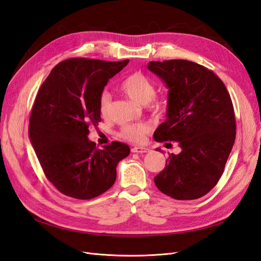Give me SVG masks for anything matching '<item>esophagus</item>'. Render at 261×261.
<instances>
[{"label": "esophagus", "mask_w": 261, "mask_h": 261, "mask_svg": "<svg viewBox=\"0 0 261 261\" xmlns=\"http://www.w3.org/2000/svg\"><path fill=\"white\" fill-rule=\"evenodd\" d=\"M132 152H134V153H146V152H149V149L145 148V147H133Z\"/></svg>", "instance_id": "34e87169"}]
</instances>
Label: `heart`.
I'll return each instance as SVG.
<instances>
[{"mask_svg": "<svg viewBox=\"0 0 261 261\" xmlns=\"http://www.w3.org/2000/svg\"><path fill=\"white\" fill-rule=\"evenodd\" d=\"M120 88L134 101L140 105H146L149 111L154 115H162L167 110L164 102L154 97L156 89L153 82L143 73L135 72L128 75L121 83ZM110 108H111V96L108 91H103L100 94L98 101V109L101 116L107 117L110 113ZM150 129L151 126L146 122L127 123L121 126L117 132V136L130 143L140 144L145 140Z\"/></svg>", "mask_w": 261, "mask_h": 261, "instance_id": "b5f03b06", "label": "heart"}]
</instances>
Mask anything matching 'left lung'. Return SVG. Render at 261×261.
Here are the masks:
<instances>
[{
  "instance_id": "1",
  "label": "left lung",
  "mask_w": 261,
  "mask_h": 261,
  "mask_svg": "<svg viewBox=\"0 0 261 261\" xmlns=\"http://www.w3.org/2000/svg\"><path fill=\"white\" fill-rule=\"evenodd\" d=\"M169 90L168 120L154 132L158 143L177 141L154 177L160 192L176 200L200 198L222 176L236 135L232 100L211 69L186 60L150 62Z\"/></svg>"
}]
</instances>
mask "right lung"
I'll use <instances>...</instances> for the list:
<instances>
[{"label": "right lung", "instance_id": "right-lung-1", "mask_svg": "<svg viewBox=\"0 0 261 261\" xmlns=\"http://www.w3.org/2000/svg\"><path fill=\"white\" fill-rule=\"evenodd\" d=\"M128 62L66 59L39 88L29 137L45 177L60 193L89 200L114 184L116 165L129 154V147L112 141L99 149L87 136L90 126L101 122L98 101L105 86Z\"/></svg>", "mask_w": 261, "mask_h": 261}]
</instances>
